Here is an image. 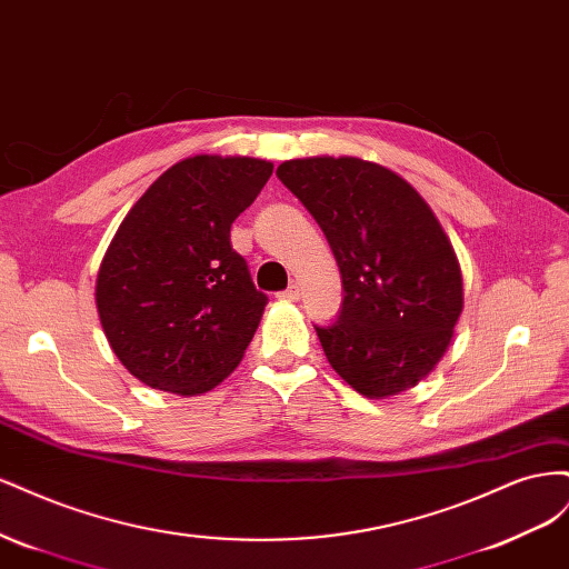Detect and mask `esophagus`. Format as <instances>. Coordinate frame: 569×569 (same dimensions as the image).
Listing matches in <instances>:
<instances>
[{
    "instance_id": "1",
    "label": "esophagus",
    "mask_w": 569,
    "mask_h": 569,
    "mask_svg": "<svg viewBox=\"0 0 569 569\" xmlns=\"http://www.w3.org/2000/svg\"><path fill=\"white\" fill-rule=\"evenodd\" d=\"M282 301H299V297H301V289L297 287V284H291L289 289H284V291H280L278 295Z\"/></svg>"
}]
</instances>
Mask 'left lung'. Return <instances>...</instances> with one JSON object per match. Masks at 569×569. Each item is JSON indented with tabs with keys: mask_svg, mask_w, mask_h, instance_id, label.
I'll list each match as a JSON object with an SVG mask.
<instances>
[{
	"mask_svg": "<svg viewBox=\"0 0 569 569\" xmlns=\"http://www.w3.org/2000/svg\"><path fill=\"white\" fill-rule=\"evenodd\" d=\"M278 178L316 218L341 272V313L316 325L330 366L368 399L416 387L462 313L460 263L437 216L401 176L356 157L291 159Z\"/></svg>",
	"mask_w": 569,
	"mask_h": 569,
	"instance_id": "8db88e82",
	"label": "left lung"
}]
</instances>
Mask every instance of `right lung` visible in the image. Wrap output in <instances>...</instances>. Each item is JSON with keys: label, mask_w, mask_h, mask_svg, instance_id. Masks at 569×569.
I'll return each instance as SVG.
<instances>
[{"label": "right lung", "mask_w": 569, "mask_h": 569, "mask_svg": "<svg viewBox=\"0 0 569 569\" xmlns=\"http://www.w3.org/2000/svg\"><path fill=\"white\" fill-rule=\"evenodd\" d=\"M272 163L199 153L170 166L120 222L97 274L113 353L151 389L199 396L239 366L268 297L230 244Z\"/></svg>", "instance_id": "right-lung-1"}]
</instances>
